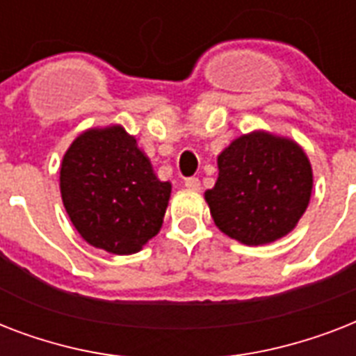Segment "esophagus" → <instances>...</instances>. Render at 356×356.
Wrapping results in <instances>:
<instances>
[{
  "instance_id": "34e87169",
  "label": "esophagus",
  "mask_w": 356,
  "mask_h": 356,
  "mask_svg": "<svg viewBox=\"0 0 356 356\" xmlns=\"http://www.w3.org/2000/svg\"><path fill=\"white\" fill-rule=\"evenodd\" d=\"M184 186H186V188H188V190H194V192H197V190H201L200 177L184 179Z\"/></svg>"
}]
</instances>
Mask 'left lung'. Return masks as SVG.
Segmentation results:
<instances>
[{"mask_svg": "<svg viewBox=\"0 0 356 356\" xmlns=\"http://www.w3.org/2000/svg\"><path fill=\"white\" fill-rule=\"evenodd\" d=\"M218 168L216 186L205 200L220 231L238 242H275L309 207L312 168L292 140L243 134L218 156Z\"/></svg>", "mask_w": 356, "mask_h": 356, "instance_id": "left-lung-1", "label": "left lung"}]
</instances>
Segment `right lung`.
Segmentation results:
<instances>
[{
  "label": "right lung",
  "instance_id": "add662e5",
  "mask_svg": "<svg viewBox=\"0 0 356 356\" xmlns=\"http://www.w3.org/2000/svg\"><path fill=\"white\" fill-rule=\"evenodd\" d=\"M172 184L155 177L122 127L90 129L63 159L60 194L79 234L114 254L142 249L161 231Z\"/></svg>",
  "mask_w": 356,
  "mask_h": 356
}]
</instances>
